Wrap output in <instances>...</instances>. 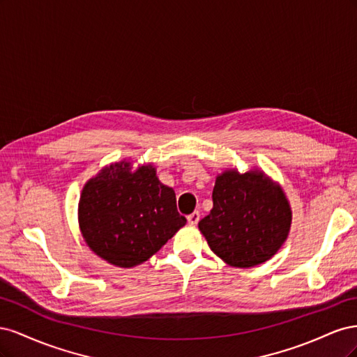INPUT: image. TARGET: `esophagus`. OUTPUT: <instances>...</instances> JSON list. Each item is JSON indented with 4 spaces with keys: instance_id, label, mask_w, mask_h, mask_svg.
<instances>
[{
    "instance_id": "obj_1",
    "label": "esophagus",
    "mask_w": 357,
    "mask_h": 357,
    "mask_svg": "<svg viewBox=\"0 0 357 357\" xmlns=\"http://www.w3.org/2000/svg\"><path fill=\"white\" fill-rule=\"evenodd\" d=\"M188 222H189V225L195 226L199 222V213L198 211H193L192 214H189L188 215Z\"/></svg>"
}]
</instances>
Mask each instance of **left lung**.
<instances>
[{
  "label": "left lung",
  "mask_w": 357,
  "mask_h": 357,
  "mask_svg": "<svg viewBox=\"0 0 357 357\" xmlns=\"http://www.w3.org/2000/svg\"><path fill=\"white\" fill-rule=\"evenodd\" d=\"M290 225V204L278 183L259 169H226L215 177L213 208L198 228L223 262L252 268L280 250Z\"/></svg>",
  "instance_id": "1"
}]
</instances>
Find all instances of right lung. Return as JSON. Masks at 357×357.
Listing matches in <instances>:
<instances>
[{
    "label": "right lung",
    "mask_w": 357,
    "mask_h": 357,
    "mask_svg": "<svg viewBox=\"0 0 357 357\" xmlns=\"http://www.w3.org/2000/svg\"><path fill=\"white\" fill-rule=\"evenodd\" d=\"M185 225L174 190L162 185L150 164L134 171L129 160L114 162L82 190L83 238L95 255L114 266L146 262Z\"/></svg>",
    "instance_id": "1"
}]
</instances>
